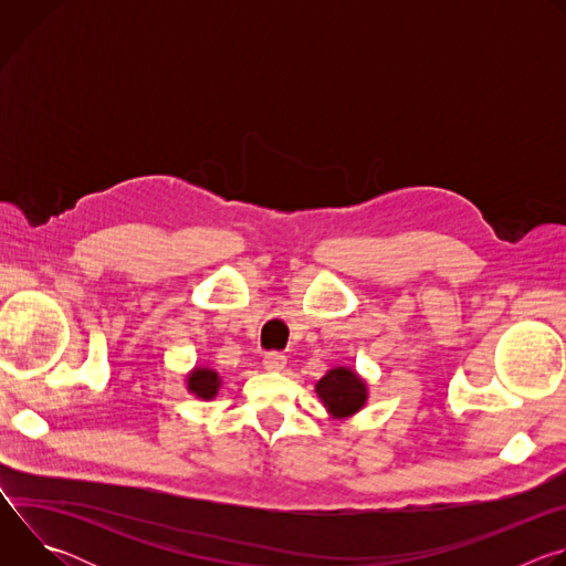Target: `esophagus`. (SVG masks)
<instances>
[{"label":"esophagus","instance_id":"esophagus-1","mask_svg":"<svg viewBox=\"0 0 566 566\" xmlns=\"http://www.w3.org/2000/svg\"><path fill=\"white\" fill-rule=\"evenodd\" d=\"M284 365H286V356L280 352H269L264 356V367L271 371H280V369H284Z\"/></svg>","mask_w":566,"mask_h":566}]
</instances>
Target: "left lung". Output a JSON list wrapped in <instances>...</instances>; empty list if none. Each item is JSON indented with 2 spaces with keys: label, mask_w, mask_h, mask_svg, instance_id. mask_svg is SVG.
I'll use <instances>...</instances> for the list:
<instances>
[{
  "label": "left lung",
  "mask_w": 566,
  "mask_h": 566,
  "mask_svg": "<svg viewBox=\"0 0 566 566\" xmlns=\"http://www.w3.org/2000/svg\"><path fill=\"white\" fill-rule=\"evenodd\" d=\"M315 391L334 417H349L358 412L367 398L365 382L345 367L332 369L325 378H319Z\"/></svg>",
  "instance_id": "obj_1"
}]
</instances>
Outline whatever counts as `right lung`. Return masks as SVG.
Wrapping results in <instances>:
<instances>
[{"label":"right lung","instance_id":"obj_1","mask_svg":"<svg viewBox=\"0 0 566 566\" xmlns=\"http://www.w3.org/2000/svg\"><path fill=\"white\" fill-rule=\"evenodd\" d=\"M219 387V376L212 369H192L188 389L195 391L199 398H212Z\"/></svg>","mask_w":566,"mask_h":566}]
</instances>
